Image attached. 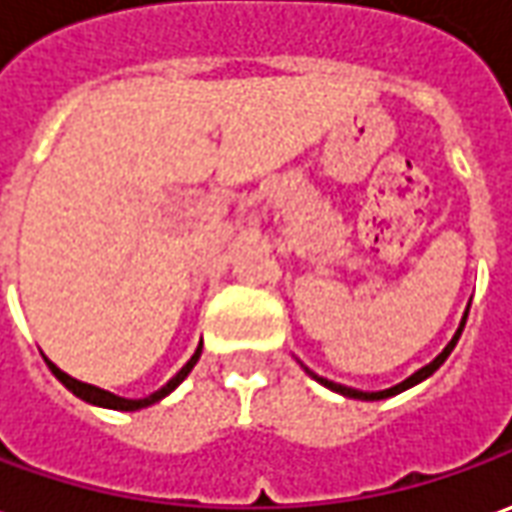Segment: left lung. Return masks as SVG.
<instances>
[{"instance_id": "obj_1", "label": "left lung", "mask_w": 512, "mask_h": 512, "mask_svg": "<svg viewBox=\"0 0 512 512\" xmlns=\"http://www.w3.org/2000/svg\"><path fill=\"white\" fill-rule=\"evenodd\" d=\"M466 318H468V313H466V316H463V324H460V330L455 332V338H452V341L446 343V349H443L441 355L435 357L432 363H427V366H424V368H418L416 374H410V377H407L405 382H399V385H393V388H385V391H377V393L355 391V388H346V385H338V382L324 380V377H318V374H313V371H307V374H310V377H316V380L321 382V385H327L330 391L343 393V396H349V399H366V402H374V399H385V396H393V393H402V391H407L410 385H416V382L427 380V377H430V374H432V371H435V368H441L443 360H446V357L452 355V349H455L457 338H460V332H463V327H466Z\"/></svg>"}]
</instances>
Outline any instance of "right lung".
<instances>
[{"label":"right lung","mask_w":512,"mask_h":512,"mask_svg":"<svg viewBox=\"0 0 512 512\" xmlns=\"http://www.w3.org/2000/svg\"><path fill=\"white\" fill-rule=\"evenodd\" d=\"M199 355H202V346L196 349L194 357H191V360H188V363H185V366H182L180 371H177V374H174V377H171V380L166 382L163 388H160V391L149 393V396H144V399H124V396H116V393L102 391V388H96V385H88V382H80V380H74V377H69V374H66V371H60V368H57L52 360H46V357L44 360H46V366L52 368V374H55L57 380L63 382V385H66V388H69L74 396L85 399V402H91V405H99V407H113V410H138V407L155 405L157 399H163L166 393L174 391V388H177V385H180V382L185 380L188 374H191V368L196 366Z\"/></svg>","instance_id":"obj_1"}]
</instances>
